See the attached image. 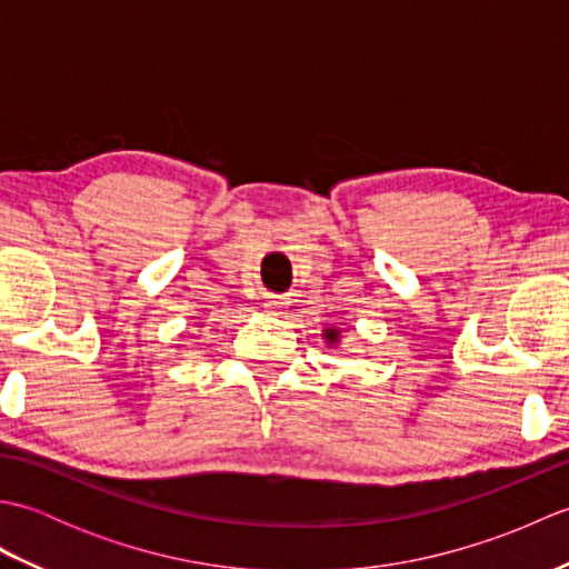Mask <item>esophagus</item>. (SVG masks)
I'll return each instance as SVG.
<instances>
[{
	"instance_id": "34e87169",
	"label": "esophagus",
	"mask_w": 569,
	"mask_h": 569,
	"mask_svg": "<svg viewBox=\"0 0 569 569\" xmlns=\"http://www.w3.org/2000/svg\"><path fill=\"white\" fill-rule=\"evenodd\" d=\"M283 306V300L278 298V296H266V300H263V308L269 310V312H273V310H278Z\"/></svg>"
}]
</instances>
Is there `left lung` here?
I'll return each instance as SVG.
<instances>
[{
    "instance_id": "left-lung-1",
    "label": "left lung",
    "mask_w": 569,
    "mask_h": 569,
    "mask_svg": "<svg viewBox=\"0 0 569 569\" xmlns=\"http://www.w3.org/2000/svg\"><path fill=\"white\" fill-rule=\"evenodd\" d=\"M322 340L330 349H340V340H342V330L335 328V325H328V328L322 330Z\"/></svg>"
}]
</instances>
